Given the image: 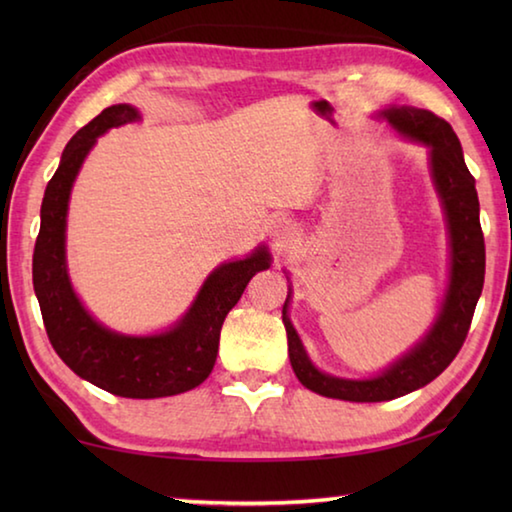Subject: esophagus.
Listing matches in <instances>:
<instances>
[{
	"label": "esophagus",
	"instance_id": "34e87169",
	"mask_svg": "<svg viewBox=\"0 0 512 512\" xmlns=\"http://www.w3.org/2000/svg\"><path fill=\"white\" fill-rule=\"evenodd\" d=\"M268 235H271L275 246H284L293 235H296V230H293L291 221L282 219V216H275V219L268 223Z\"/></svg>",
	"mask_w": 512,
	"mask_h": 512
}]
</instances>
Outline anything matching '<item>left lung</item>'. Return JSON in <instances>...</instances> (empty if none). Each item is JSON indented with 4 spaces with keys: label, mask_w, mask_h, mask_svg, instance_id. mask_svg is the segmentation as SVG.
<instances>
[{
    "label": "left lung",
    "mask_w": 512,
    "mask_h": 512,
    "mask_svg": "<svg viewBox=\"0 0 512 512\" xmlns=\"http://www.w3.org/2000/svg\"><path fill=\"white\" fill-rule=\"evenodd\" d=\"M379 117H384L404 140L418 142L429 149L431 180L443 205L449 232V282L443 305L429 332L391 366L368 379L334 377L311 363L289 318V289L287 302L282 307V323L287 327L291 368L300 384L309 391L345 402L395 400L436 379L461 350L485 275L479 196H476L474 178L463 160V149L454 128L433 112L413 106L384 108Z\"/></svg>",
    "instance_id": "obj_1"
}]
</instances>
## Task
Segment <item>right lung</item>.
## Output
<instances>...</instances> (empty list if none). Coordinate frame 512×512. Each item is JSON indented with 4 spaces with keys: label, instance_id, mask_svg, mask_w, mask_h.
Returning <instances> with one entry per match:
<instances>
[{
    "label": "right lung",
    "instance_id": "1",
    "mask_svg": "<svg viewBox=\"0 0 512 512\" xmlns=\"http://www.w3.org/2000/svg\"><path fill=\"white\" fill-rule=\"evenodd\" d=\"M140 119L135 106L117 103L67 142L42 198L40 232L33 250V289L49 341L76 375L112 395L153 400L192 391L210 377L223 320L239 302L250 277L271 266V253L262 244L244 259L216 266L185 316L158 334H119L83 307L67 273L69 194L97 137Z\"/></svg>",
    "mask_w": 512,
    "mask_h": 512
}]
</instances>
